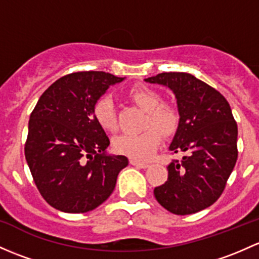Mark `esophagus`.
<instances>
[{
  "label": "esophagus",
  "mask_w": 259,
  "mask_h": 259,
  "mask_svg": "<svg viewBox=\"0 0 259 259\" xmlns=\"http://www.w3.org/2000/svg\"><path fill=\"white\" fill-rule=\"evenodd\" d=\"M130 164L134 165V166H138V167H141V168L149 167L148 162H141V161H138V160H135V159L130 160Z\"/></svg>",
  "instance_id": "1"
}]
</instances>
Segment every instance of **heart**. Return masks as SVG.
<instances>
[{
    "label": "heart",
    "instance_id": "1",
    "mask_svg": "<svg viewBox=\"0 0 259 259\" xmlns=\"http://www.w3.org/2000/svg\"><path fill=\"white\" fill-rule=\"evenodd\" d=\"M129 98L134 104L145 110L143 126L140 133H126L116 137L113 141L114 150L135 160L150 159L160 144V133L170 135L179 125V113L174 105L162 103V98L157 92L149 88H133ZM94 118L103 129L115 132L118 127L116 111L113 98L109 94L99 97L93 107Z\"/></svg>",
    "mask_w": 259,
    "mask_h": 259
}]
</instances>
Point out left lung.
Listing matches in <instances>:
<instances>
[{"label":"left lung","mask_w":259,"mask_h":259,"mask_svg":"<svg viewBox=\"0 0 259 259\" xmlns=\"http://www.w3.org/2000/svg\"><path fill=\"white\" fill-rule=\"evenodd\" d=\"M145 81L167 87L175 94L180 120L168 149L185 154L167 166V181L155 187V198L181 216L207 208L222 195L237 161L238 130L230 104L189 73H160Z\"/></svg>","instance_id":"1"}]
</instances>
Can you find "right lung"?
I'll list each match as a JSON object with an SVG mask.
<instances>
[{"label": "right lung", "mask_w": 259, "mask_h": 259, "mask_svg": "<svg viewBox=\"0 0 259 259\" xmlns=\"http://www.w3.org/2000/svg\"><path fill=\"white\" fill-rule=\"evenodd\" d=\"M122 80L105 72H77L40 95L29 116L24 155L38 191L52 207L84 213L115 189L129 160L105 154L110 141L93 107L109 87Z\"/></svg>", "instance_id": "1"}]
</instances>
